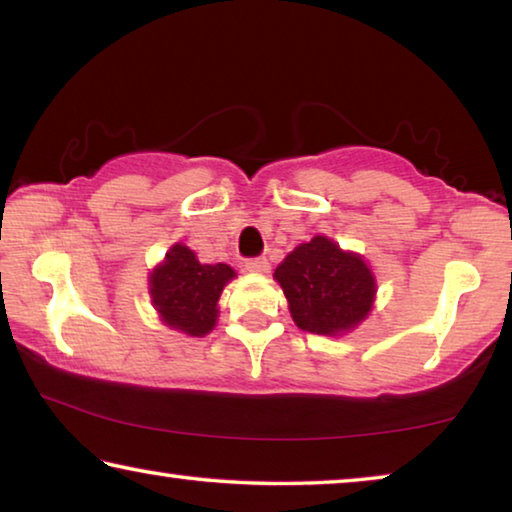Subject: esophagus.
Returning a JSON list of instances; mask_svg holds the SVG:
<instances>
[{"label": "esophagus", "instance_id": "obj_1", "mask_svg": "<svg viewBox=\"0 0 512 512\" xmlns=\"http://www.w3.org/2000/svg\"><path fill=\"white\" fill-rule=\"evenodd\" d=\"M246 271L250 273H257V275H266L271 271V264H268L266 257H253V259H246Z\"/></svg>", "mask_w": 512, "mask_h": 512}]
</instances>
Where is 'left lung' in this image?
<instances>
[{
  "mask_svg": "<svg viewBox=\"0 0 512 512\" xmlns=\"http://www.w3.org/2000/svg\"><path fill=\"white\" fill-rule=\"evenodd\" d=\"M273 277L302 332L341 336L359 327L375 305L377 280L366 259L316 235L291 250Z\"/></svg>",
  "mask_w": 512,
  "mask_h": 512,
  "instance_id": "left-lung-1",
  "label": "left lung"
}]
</instances>
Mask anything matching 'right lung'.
<instances>
[{
    "label": "right lung",
    "instance_id": "obj_1",
    "mask_svg": "<svg viewBox=\"0 0 512 512\" xmlns=\"http://www.w3.org/2000/svg\"><path fill=\"white\" fill-rule=\"evenodd\" d=\"M235 277L232 266L203 264L192 248L173 244L149 273L151 305L169 329L187 336H205L216 327L225 284Z\"/></svg>",
    "mask_w": 512,
    "mask_h": 512
}]
</instances>
